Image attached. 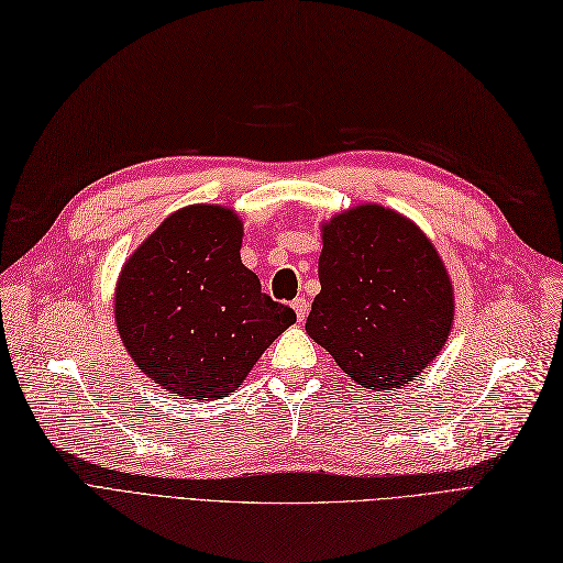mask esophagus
I'll return each instance as SVG.
<instances>
[{"instance_id": "1", "label": "esophagus", "mask_w": 563, "mask_h": 563, "mask_svg": "<svg viewBox=\"0 0 563 563\" xmlns=\"http://www.w3.org/2000/svg\"><path fill=\"white\" fill-rule=\"evenodd\" d=\"M292 308H295V313H297V320L303 322L306 316H308V301H306L303 297H297V299L292 301Z\"/></svg>"}]
</instances>
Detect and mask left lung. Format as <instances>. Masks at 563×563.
Masks as SVG:
<instances>
[{"instance_id": "1", "label": "left lung", "mask_w": 563, "mask_h": 563, "mask_svg": "<svg viewBox=\"0 0 563 563\" xmlns=\"http://www.w3.org/2000/svg\"><path fill=\"white\" fill-rule=\"evenodd\" d=\"M320 295L306 332L357 386L400 388L440 353L453 289L421 229L380 206H360L322 229Z\"/></svg>"}]
</instances>
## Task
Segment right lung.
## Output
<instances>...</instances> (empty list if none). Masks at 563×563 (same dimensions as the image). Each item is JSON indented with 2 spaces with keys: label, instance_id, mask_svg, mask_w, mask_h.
<instances>
[{
  "label": "right lung",
  "instance_id": "right-lung-1",
  "mask_svg": "<svg viewBox=\"0 0 563 563\" xmlns=\"http://www.w3.org/2000/svg\"><path fill=\"white\" fill-rule=\"evenodd\" d=\"M241 220L191 206L163 222L125 262L117 328L135 365L179 400H220L292 322L241 262Z\"/></svg>",
  "mask_w": 563,
  "mask_h": 563
}]
</instances>
